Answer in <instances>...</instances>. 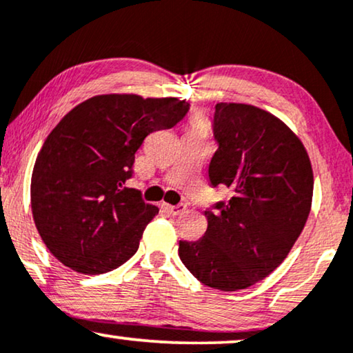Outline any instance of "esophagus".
<instances>
[{"label": "esophagus", "mask_w": 353, "mask_h": 353, "mask_svg": "<svg viewBox=\"0 0 353 353\" xmlns=\"http://www.w3.org/2000/svg\"><path fill=\"white\" fill-rule=\"evenodd\" d=\"M159 208L163 211H166V213L172 214V216H177L181 213H184L185 211V205H168V203H159Z\"/></svg>", "instance_id": "1"}]
</instances>
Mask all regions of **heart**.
Masks as SVG:
<instances>
[{"label":"heart","instance_id":"heart-1","mask_svg":"<svg viewBox=\"0 0 353 353\" xmlns=\"http://www.w3.org/2000/svg\"><path fill=\"white\" fill-rule=\"evenodd\" d=\"M203 125H205V122H203V119H200V117H196V119L194 121V128H201V129H203Z\"/></svg>","mask_w":353,"mask_h":353}]
</instances>
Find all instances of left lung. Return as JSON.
<instances>
[{"instance_id":"8db88e82","label":"left lung","mask_w":353,"mask_h":353,"mask_svg":"<svg viewBox=\"0 0 353 353\" xmlns=\"http://www.w3.org/2000/svg\"><path fill=\"white\" fill-rule=\"evenodd\" d=\"M218 150L211 185L232 190L195 242H179L187 270L208 288L232 292L265 279L289 255L307 223L313 171L302 140L279 117L243 103H218L213 114Z\"/></svg>"}]
</instances>
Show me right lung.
Returning a JSON list of instances; mask_svg holds the SVG:
<instances>
[{
	"label": "right lung",
	"mask_w": 353,
	"mask_h": 353,
	"mask_svg": "<svg viewBox=\"0 0 353 353\" xmlns=\"http://www.w3.org/2000/svg\"><path fill=\"white\" fill-rule=\"evenodd\" d=\"M189 111L177 98L97 95L51 130L32 172V214L41 241L82 274L116 270L137 252L158 208L125 187L135 152L154 130L171 129Z\"/></svg>",
	"instance_id": "right-lung-1"
}]
</instances>
